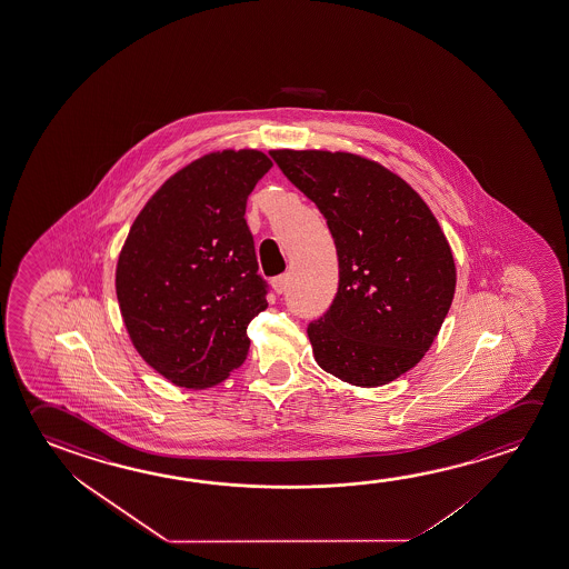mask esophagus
Returning <instances> with one entry per match:
<instances>
[{"label": "esophagus", "instance_id": "34e87169", "mask_svg": "<svg viewBox=\"0 0 569 569\" xmlns=\"http://www.w3.org/2000/svg\"><path fill=\"white\" fill-rule=\"evenodd\" d=\"M288 273H281V276H278V278H273V280H271V288H273V291H276V293H283V291L288 289Z\"/></svg>", "mask_w": 569, "mask_h": 569}]
</instances>
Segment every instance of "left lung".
<instances>
[{
    "instance_id": "1",
    "label": "left lung",
    "mask_w": 569,
    "mask_h": 569,
    "mask_svg": "<svg viewBox=\"0 0 569 569\" xmlns=\"http://www.w3.org/2000/svg\"><path fill=\"white\" fill-rule=\"evenodd\" d=\"M270 156L321 210L339 256L337 296L307 327L317 365L362 388L402 377L453 301V253L433 212L402 177L355 153Z\"/></svg>"
}]
</instances>
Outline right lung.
<instances>
[{"instance_id": "add662e5", "label": "right lung", "mask_w": 569, "mask_h": 569, "mask_svg": "<svg viewBox=\"0 0 569 569\" xmlns=\"http://www.w3.org/2000/svg\"><path fill=\"white\" fill-rule=\"evenodd\" d=\"M271 161L224 149L169 177L146 202L116 266L131 342L181 388L219 385L244 362L248 323L268 307L246 201Z\"/></svg>"}]
</instances>
